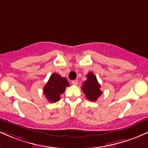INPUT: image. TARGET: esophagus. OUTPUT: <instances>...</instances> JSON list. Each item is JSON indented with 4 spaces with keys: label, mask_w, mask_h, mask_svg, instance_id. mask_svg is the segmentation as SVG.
I'll use <instances>...</instances> for the list:
<instances>
[{
    "label": "esophagus",
    "mask_w": 148,
    "mask_h": 148,
    "mask_svg": "<svg viewBox=\"0 0 148 148\" xmlns=\"http://www.w3.org/2000/svg\"><path fill=\"white\" fill-rule=\"evenodd\" d=\"M78 83H79V81H78V80H74V81H72V84L73 85H74V86H76V85L78 84Z\"/></svg>",
    "instance_id": "esophagus-1"
}]
</instances>
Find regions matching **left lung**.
<instances>
[{
	"mask_svg": "<svg viewBox=\"0 0 148 148\" xmlns=\"http://www.w3.org/2000/svg\"><path fill=\"white\" fill-rule=\"evenodd\" d=\"M100 86L95 75L92 72H90L87 75V80L84 82L82 90L86 95L88 100L95 101L102 94V91L100 90Z\"/></svg>",
	"mask_w": 148,
	"mask_h": 148,
	"instance_id": "obj_1",
	"label": "left lung"
}]
</instances>
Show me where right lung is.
Instances as JSON below:
<instances>
[{
	"instance_id": "right-lung-1",
	"label": "right lung",
	"mask_w": 148,
	"mask_h": 148,
	"mask_svg": "<svg viewBox=\"0 0 148 148\" xmlns=\"http://www.w3.org/2000/svg\"><path fill=\"white\" fill-rule=\"evenodd\" d=\"M67 86H69L67 80L58 74L54 73L51 74L44 87L43 92L49 102H57L60 99V95L64 92Z\"/></svg>"
}]
</instances>
